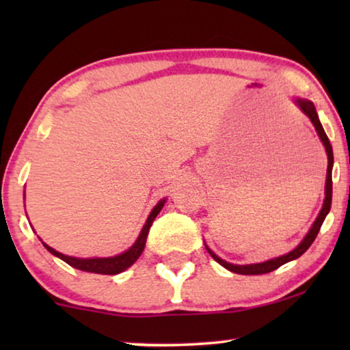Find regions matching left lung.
<instances>
[{"mask_svg":"<svg viewBox=\"0 0 350 350\" xmlns=\"http://www.w3.org/2000/svg\"><path fill=\"white\" fill-rule=\"evenodd\" d=\"M295 103L296 107H298L301 111H303L306 116L310 119V122H312V126L315 127V132H317V135L320 138V142L323 143L325 146V151H327V156H328V167H327V180H325V199H323V205H322V210H320V213L317 215V218H315V221L312 223V226H310L309 232L306 234L303 241H301L298 245H296L293 250L285 253V255L282 256H277V258H272V260H267V261H262V262H252V265H232V262H228L219 258L218 255H215V253L210 250L207 243H205V248H207V252L210 253V256L213 258L215 261L219 262L223 267H226L228 271L231 272H236V274H242V275H260V274H267V272H272L275 271L277 267H280L282 265H285V262L288 261H293L296 258H299L303 253L308 250V248L312 245V242L315 241V237H317V234L320 231V228H322V223L325 221V218H327V215L329 212V208H332V193H333V180H332V170H333V148L329 145V140L327 137V133H325L322 124H320V119H319V114L315 111V107L314 103L310 102V100H306V98H295Z\"/></svg>","mask_w":350,"mask_h":350,"instance_id":"8db88e82","label":"left lung"}]
</instances>
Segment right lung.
<instances>
[{"mask_svg": "<svg viewBox=\"0 0 350 350\" xmlns=\"http://www.w3.org/2000/svg\"><path fill=\"white\" fill-rule=\"evenodd\" d=\"M167 199H161L159 202L154 205V208L151 210L150 217H148L145 226H143L140 236L137 237V241L133 242V245L129 248V250L119 253L116 256H108V258H76V256H68L64 255V253L54 250V248L47 245V243L42 242V245L46 247L47 252H51L52 255L64 260L66 265H70L71 267L79 271H85V272H94V274H107V275H114L119 274V272L126 271L127 267H131L133 262H135L140 255L145 250V243H146V237L148 232H150V228L154 218L159 215V212L164 207Z\"/></svg>", "mask_w": 350, "mask_h": 350, "instance_id": "right-lung-1", "label": "right lung"}]
</instances>
